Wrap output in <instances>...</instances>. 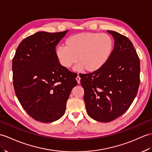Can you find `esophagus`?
I'll return each mask as SVG.
<instances>
[{
  "instance_id": "esophagus-1",
  "label": "esophagus",
  "mask_w": 152,
  "mask_h": 152,
  "mask_svg": "<svg viewBox=\"0 0 152 152\" xmlns=\"http://www.w3.org/2000/svg\"><path fill=\"white\" fill-rule=\"evenodd\" d=\"M76 81H77V83H80V77L79 76H77V77H76Z\"/></svg>"
}]
</instances>
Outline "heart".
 I'll return each mask as SVG.
<instances>
[{"instance_id": "b5f03b06", "label": "heart", "mask_w": 152, "mask_h": 152, "mask_svg": "<svg viewBox=\"0 0 152 152\" xmlns=\"http://www.w3.org/2000/svg\"><path fill=\"white\" fill-rule=\"evenodd\" d=\"M114 41L106 34L84 32L69 36L65 47L56 48L55 56L63 67L69 69L77 62V70L92 73L100 70L111 58Z\"/></svg>"}]
</instances>
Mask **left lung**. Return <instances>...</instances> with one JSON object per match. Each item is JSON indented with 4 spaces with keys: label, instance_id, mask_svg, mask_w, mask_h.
<instances>
[{
    "label": "left lung",
    "instance_id": "left-lung-1",
    "mask_svg": "<svg viewBox=\"0 0 152 152\" xmlns=\"http://www.w3.org/2000/svg\"><path fill=\"white\" fill-rule=\"evenodd\" d=\"M115 39L111 58L100 70L82 74L86 111L96 121L109 122L128 110L140 84V61L128 37L107 30Z\"/></svg>",
    "mask_w": 152,
    "mask_h": 152
}]
</instances>
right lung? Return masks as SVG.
<instances>
[{"label": "right lung", "mask_w": 152, "mask_h": 152, "mask_svg": "<svg viewBox=\"0 0 152 152\" xmlns=\"http://www.w3.org/2000/svg\"><path fill=\"white\" fill-rule=\"evenodd\" d=\"M68 30L38 31L20 42L12 61L16 96L31 117L52 122L64 115L70 92L77 86L75 73L59 64L56 45Z\"/></svg>", "instance_id": "1"}]
</instances>
